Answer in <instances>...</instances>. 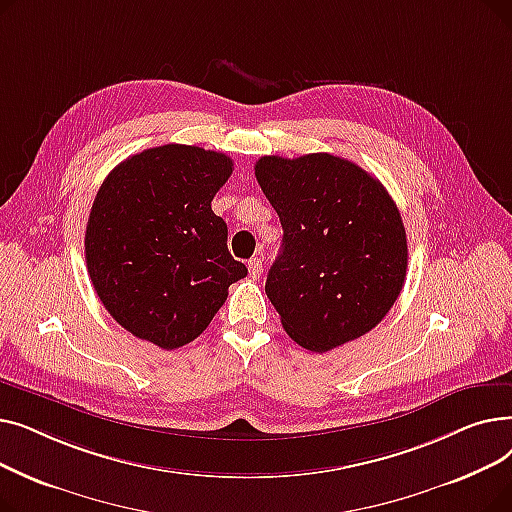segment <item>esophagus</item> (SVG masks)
Here are the masks:
<instances>
[{
	"instance_id": "1",
	"label": "esophagus",
	"mask_w": 512,
	"mask_h": 512,
	"mask_svg": "<svg viewBox=\"0 0 512 512\" xmlns=\"http://www.w3.org/2000/svg\"><path fill=\"white\" fill-rule=\"evenodd\" d=\"M261 272H263V263H261V259H259V257L249 259V274H251V278H253V280H257V278L261 276Z\"/></svg>"
}]
</instances>
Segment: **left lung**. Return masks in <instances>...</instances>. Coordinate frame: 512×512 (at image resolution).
<instances>
[{
    "label": "left lung",
    "instance_id": "obj_1",
    "mask_svg": "<svg viewBox=\"0 0 512 512\" xmlns=\"http://www.w3.org/2000/svg\"><path fill=\"white\" fill-rule=\"evenodd\" d=\"M255 176L284 238L265 294L286 334L326 353L373 330L407 276V232L384 184L348 159L265 155Z\"/></svg>",
    "mask_w": 512,
    "mask_h": 512
}]
</instances>
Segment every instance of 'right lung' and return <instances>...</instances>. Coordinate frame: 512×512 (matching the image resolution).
Masks as SVG:
<instances>
[{"label": "right lung", "instance_id": "1", "mask_svg": "<svg viewBox=\"0 0 512 512\" xmlns=\"http://www.w3.org/2000/svg\"><path fill=\"white\" fill-rule=\"evenodd\" d=\"M232 159L195 145H161L118 164L93 201L85 255L103 307L132 336L159 348L195 340L228 286L247 276L211 211Z\"/></svg>", "mask_w": 512, "mask_h": 512}]
</instances>
